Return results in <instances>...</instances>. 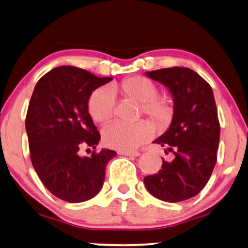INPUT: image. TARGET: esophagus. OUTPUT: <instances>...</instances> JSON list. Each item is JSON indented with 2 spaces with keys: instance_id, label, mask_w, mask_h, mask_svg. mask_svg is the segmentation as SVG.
I'll use <instances>...</instances> for the list:
<instances>
[{
  "instance_id": "34e87169",
  "label": "esophagus",
  "mask_w": 248,
  "mask_h": 248,
  "mask_svg": "<svg viewBox=\"0 0 248 248\" xmlns=\"http://www.w3.org/2000/svg\"><path fill=\"white\" fill-rule=\"evenodd\" d=\"M118 153L120 155H134V156H139L140 155L139 151H118Z\"/></svg>"
}]
</instances>
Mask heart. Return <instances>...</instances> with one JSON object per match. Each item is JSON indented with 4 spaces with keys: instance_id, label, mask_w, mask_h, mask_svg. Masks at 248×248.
I'll list each match as a JSON object with an SVG mask.
<instances>
[{
    "instance_id": "obj_1",
    "label": "heart",
    "mask_w": 248,
    "mask_h": 248,
    "mask_svg": "<svg viewBox=\"0 0 248 248\" xmlns=\"http://www.w3.org/2000/svg\"><path fill=\"white\" fill-rule=\"evenodd\" d=\"M119 92L126 98L140 103V112L152 119L159 128H165L174 117V103L169 97L158 96L159 88L155 81L143 75H135L122 80ZM115 90V88H113ZM88 112L97 124H108L114 115V93L109 88L93 90L88 101ZM155 129L149 121L133 124L115 122L103 131L104 143L109 147L130 151L151 139Z\"/></svg>"
}]
</instances>
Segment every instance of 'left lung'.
<instances>
[{"mask_svg": "<svg viewBox=\"0 0 248 248\" xmlns=\"http://www.w3.org/2000/svg\"><path fill=\"white\" fill-rule=\"evenodd\" d=\"M146 75L168 87L174 97L170 127L155 140L174 159L162 160L160 170L144 177V184L155 198L183 202L203 189L217 160L220 122L214 93L198 73L186 67L161 68Z\"/></svg>", "mask_w": 248, "mask_h": 248, "instance_id": "1", "label": "left lung"}]
</instances>
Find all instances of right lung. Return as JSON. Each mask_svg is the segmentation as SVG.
<instances>
[{"instance_id": "add662e5", "label": "right lung", "mask_w": 248, "mask_h": 248, "mask_svg": "<svg viewBox=\"0 0 248 248\" xmlns=\"http://www.w3.org/2000/svg\"><path fill=\"white\" fill-rule=\"evenodd\" d=\"M111 80L82 68L59 66L34 88L25 122L31 161L46 189L64 202L93 198L104 183L106 164L117 155L112 150L80 155L81 149H96L101 140L88 112L89 97Z\"/></svg>"}]
</instances>
